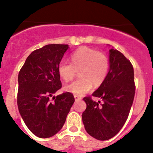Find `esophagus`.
<instances>
[{"label": "esophagus", "instance_id": "esophagus-1", "mask_svg": "<svg viewBox=\"0 0 153 153\" xmlns=\"http://www.w3.org/2000/svg\"><path fill=\"white\" fill-rule=\"evenodd\" d=\"M74 99H75L76 101H77V100H80L82 98H81L80 97H79V96H77V95H74Z\"/></svg>", "mask_w": 153, "mask_h": 153}]
</instances>
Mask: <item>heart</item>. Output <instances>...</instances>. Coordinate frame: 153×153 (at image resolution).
Wrapping results in <instances>:
<instances>
[{
    "label": "heart",
    "mask_w": 153,
    "mask_h": 153,
    "mask_svg": "<svg viewBox=\"0 0 153 153\" xmlns=\"http://www.w3.org/2000/svg\"><path fill=\"white\" fill-rule=\"evenodd\" d=\"M70 60L71 63L61 60L57 67L59 76L65 82L72 80L79 71V79L65 86L67 92L83 96L91 90L93 85L100 86L106 79L109 62L102 53L82 47L73 53Z\"/></svg>",
    "instance_id": "obj_1"
}]
</instances>
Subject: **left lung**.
Masks as SVG:
<instances>
[{"label":"left lung","mask_w":153,"mask_h":153,"mask_svg":"<svg viewBox=\"0 0 153 153\" xmlns=\"http://www.w3.org/2000/svg\"><path fill=\"white\" fill-rule=\"evenodd\" d=\"M109 69L103 83L93 93L102 100L96 102L84 97L86 109L82 114L88 134L98 140H108L125 124L135 96L134 70L132 63L117 50H109Z\"/></svg>","instance_id":"left-lung-1"}]
</instances>
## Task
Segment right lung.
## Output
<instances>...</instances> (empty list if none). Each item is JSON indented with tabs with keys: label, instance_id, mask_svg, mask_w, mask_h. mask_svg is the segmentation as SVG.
Segmentation results:
<instances>
[{
	"label": "right lung",
	"instance_id": "right-lung-1",
	"mask_svg": "<svg viewBox=\"0 0 153 153\" xmlns=\"http://www.w3.org/2000/svg\"><path fill=\"white\" fill-rule=\"evenodd\" d=\"M68 48L67 44H48L36 50L19 72V112L37 137L49 138L57 133L75 101L68 92L53 96L62 86L57 67Z\"/></svg>",
	"mask_w": 153,
	"mask_h": 153
}]
</instances>
